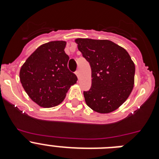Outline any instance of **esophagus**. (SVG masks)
I'll return each instance as SVG.
<instances>
[{"instance_id":"obj_1","label":"esophagus","mask_w":159,"mask_h":159,"mask_svg":"<svg viewBox=\"0 0 159 159\" xmlns=\"http://www.w3.org/2000/svg\"><path fill=\"white\" fill-rule=\"evenodd\" d=\"M75 75H77L78 78H80V71H79V70H76V71H75Z\"/></svg>"}]
</instances>
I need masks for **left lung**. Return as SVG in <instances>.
<instances>
[{
    "label": "left lung",
    "instance_id": "obj_1",
    "mask_svg": "<svg viewBox=\"0 0 159 159\" xmlns=\"http://www.w3.org/2000/svg\"><path fill=\"white\" fill-rule=\"evenodd\" d=\"M92 69V86L84 92L87 105L99 113L116 110L134 87L135 67L124 48L107 40L76 39Z\"/></svg>",
    "mask_w": 159,
    "mask_h": 159
}]
</instances>
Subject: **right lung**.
I'll return each mask as SVG.
<instances>
[{"label":"right lung","instance_id":"obj_1","mask_svg":"<svg viewBox=\"0 0 159 159\" xmlns=\"http://www.w3.org/2000/svg\"><path fill=\"white\" fill-rule=\"evenodd\" d=\"M65 41L42 44L26 60L20 71V80L31 99L43 107L57 106L70 87L77 81L67 68L69 57Z\"/></svg>","mask_w":159,"mask_h":159}]
</instances>
